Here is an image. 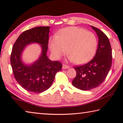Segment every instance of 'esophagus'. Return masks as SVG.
Segmentation results:
<instances>
[{
	"label": "esophagus",
	"mask_w": 123,
	"mask_h": 123,
	"mask_svg": "<svg viewBox=\"0 0 123 123\" xmlns=\"http://www.w3.org/2000/svg\"><path fill=\"white\" fill-rule=\"evenodd\" d=\"M69 68V66L66 65V64H63L62 66V69H68Z\"/></svg>",
	"instance_id": "34e87169"
}]
</instances>
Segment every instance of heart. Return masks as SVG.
I'll list each match as a JSON object with an SVG mask.
<instances>
[{"label":"heart","instance_id":"obj_1","mask_svg":"<svg viewBox=\"0 0 123 123\" xmlns=\"http://www.w3.org/2000/svg\"><path fill=\"white\" fill-rule=\"evenodd\" d=\"M97 44V37L93 33L76 26L64 28L57 35L51 37L48 42L55 59H60L68 52L69 59L76 64L89 61L96 51Z\"/></svg>","mask_w":123,"mask_h":123}]
</instances>
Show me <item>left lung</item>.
Returning a JSON list of instances; mask_svg holds the SVG:
<instances>
[{
    "label": "left lung",
    "instance_id": "1",
    "mask_svg": "<svg viewBox=\"0 0 123 123\" xmlns=\"http://www.w3.org/2000/svg\"><path fill=\"white\" fill-rule=\"evenodd\" d=\"M91 28L98 37V46L93 59L84 65L74 67L76 76L72 81L73 86L82 91L98 87L106 78L112 64V49L109 38L94 26Z\"/></svg>",
    "mask_w": 123,
    "mask_h": 123
}]
</instances>
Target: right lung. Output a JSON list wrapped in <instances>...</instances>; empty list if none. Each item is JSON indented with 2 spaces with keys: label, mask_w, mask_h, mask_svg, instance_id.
<instances>
[{
  "label": "right lung",
  "mask_w": 123,
  "mask_h": 123,
  "mask_svg": "<svg viewBox=\"0 0 123 123\" xmlns=\"http://www.w3.org/2000/svg\"><path fill=\"white\" fill-rule=\"evenodd\" d=\"M49 26H38L25 31L17 39L11 54V64L14 78L26 91L42 93L51 86L56 74L61 70L59 61H51L47 55L49 42ZM40 44L42 53L34 63L25 65L21 60V54L29 44Z\"/></svg>",
  "instance_id": "1"
}]
</instances>
